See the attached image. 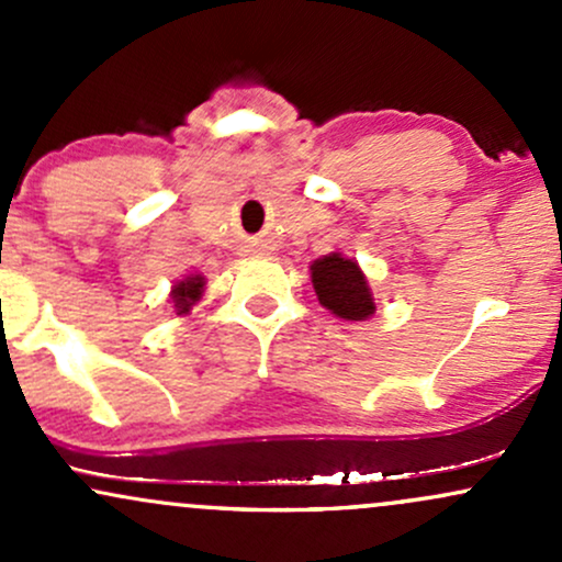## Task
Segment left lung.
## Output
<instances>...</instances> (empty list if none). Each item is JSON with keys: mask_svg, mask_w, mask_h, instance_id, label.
<instances>
[{"mask_svg": "<svg viewBox=\"0 0 562 562\" xmlns=\"http://www.w3.org/2000/svg\"><path fill=\"white\" fill-rule=\"evenodd\" d=\"M312 285L327 312L346 322H364L375 314V299L357 261L344 254H327L312 261Z\"/></svg>", "mask_w": 562, "mask_h": 562, "instance_id": "8db88e82", "label": "left lung"}]
</instances>
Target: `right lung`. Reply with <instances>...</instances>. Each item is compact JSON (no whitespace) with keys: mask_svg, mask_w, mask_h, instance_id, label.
<instances>
[{"mask_svg":"<svg viewBox=\"0 0 562 562\" xmlns=\"http://www.w3.org/2000/svg\"><path fill=\"white\" fill-rule=\"evenodd\" d=\"M203 288H205L203 274H190V277H184V280L173 282L171 293H169L173 314H177V317H187V314L192 312V306L203 299Z\"/></svg>","mask_w":562,"mask_h":562,"instance_id":"1","label":"right lung"}]
</instances>
